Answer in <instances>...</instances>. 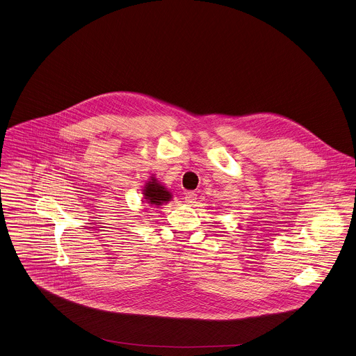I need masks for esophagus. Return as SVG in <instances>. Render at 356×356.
<instances>
[{
  "label": "esophagus",
  "mask_w": 356,
  "mask_h": 356,
  "mask_svg": "<svg viewBox=\"0 0 356 356\" xmlns=\"http://www.w3.org/2000/svg\"><path fill=\"white\" fill-rule=\"evenodd\" d=\"M196 193L195 192H187L186 195H184V199H186V203H188V204H192V203H195L196 202Z\"/></svg>",
  "instance_id": "obj_1"
}]
</instances>
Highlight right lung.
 Wrapping results in <instances>:
<instances>
[{
  "label": "right lung",
  "mask_w": 356,
  "mask_h": 356,
  "mask_svg": "<svg viewBox=\"0 0 356 356\" xmlns=\"http://www.w3.org/2000/svg\"><path fill=\"white\" fill-rule=\"evenodd\" d=\"M143 195L146 203H149L150 206H161L169 202L172 197V193L168 191L164 186H161L154 177L152 179V181L146 183Z\"/></svg>",
  "instance_id": "add662e5"
}]
</instances>
